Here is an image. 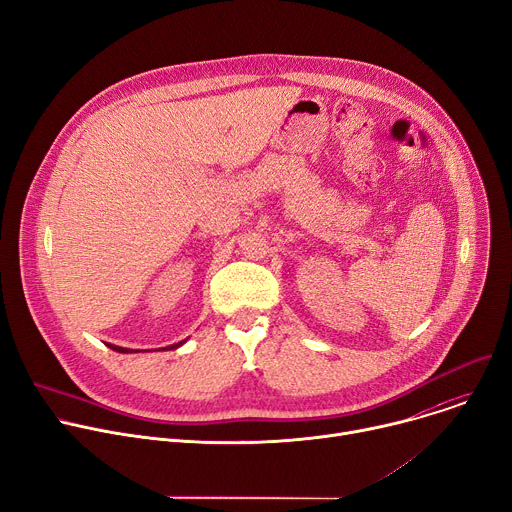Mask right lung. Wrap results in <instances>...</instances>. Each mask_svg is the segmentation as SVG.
Returning a JSON list of instances; mask_svg holds the SVG:
<instances>
[{"instance_id":"obj_1","label":"right lung","mask_w":512,"mask_h":512,"mask_svg":"<svg viewBox=\"0 0 512 512\" xmlns=\"http://www.w3.org/2000/svg\"><path fill=\"white\" fill-rule=\"evenodd\" d=\"M185 341L188 339H183V341H179V343H173V345H169V347H165V349H177V347H181ZM108 347L110 349H114V351H118V353H136L134 349H126V347H118V345H112V343H108Z\"/></svg>"}]
</instances>
